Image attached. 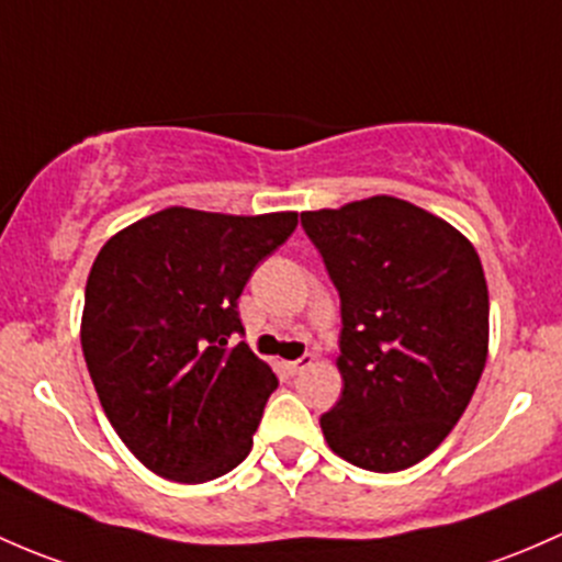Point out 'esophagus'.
<instances>
[{
	"label": "esophagus",
	"instance_id": "34e87169",
	"mask_svg": "<svg viewBox=\"0 0 562 562\" xmlns=\"http://www.w3.org/2000/svg\"><path fill=\"white\" fill-rule=\"evenodd\" d=\"M311 362H314V357H311V355H303V357H297V360L286 362V370H289V373H292V375H297V373H303V370L308 368Z\"/></svg>",
	"mask_w": 562,
	"mask_h": 562
}]
</instances>
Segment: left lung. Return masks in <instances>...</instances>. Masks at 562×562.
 Masks as SVG:
<instances>
[{
	"mask_svg": "<svg viewBox=\"0 0 562 562\" xmlns=\"http://www.w3.org/2000/svg\"><path fill=\"white\" fill-rule=\"evenodd\" d=\"M340 297V401L319 425L351 465L425 460L471 403L487 362L490 294L476 248L395 196L300 213Z\"/></svg>",
	"mask_w": 562,
	"mask_h": 562,
	"instance_id": "left-lung-1",
	"label": "left lung"
}]
</instances>
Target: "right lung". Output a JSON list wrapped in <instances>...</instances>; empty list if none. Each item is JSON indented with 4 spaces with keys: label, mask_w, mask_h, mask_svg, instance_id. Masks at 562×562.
I'll return each mask as SVG.
<instances>
[{
    "label": "right lung",
    "mask_w": 562,
    "mask_h": 562,
    "mask_svg": "<svg viewBox=\"0 0 562 562\" xmlns=\"http://www.w3.org/2000/svg\"><path fill=\"white\" fill-rule=\"evenodd\" d=\"M297 213L167 207L113 235L86 283V366L110 425L146 468L183 484L251 452L279 379L246 344L238 297Z\"/></svg>",
    "instance_id": "right-lung-1"
}]
</instances>
